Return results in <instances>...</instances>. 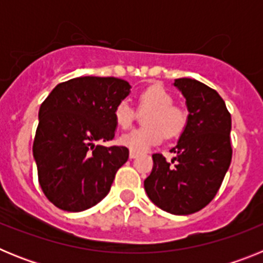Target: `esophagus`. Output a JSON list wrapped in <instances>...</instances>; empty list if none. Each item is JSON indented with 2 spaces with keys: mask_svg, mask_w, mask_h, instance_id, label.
<instances>
[{
  "mask_svg": "<svg viewBox=\"0 0 263 263\" xmlns=\"http://www.w3.org/2000/svg\"><path fill=\"white\" fill-rule=\"evenodd\" d=\"M129 157H130V159H134V158L138 157V154H137L136 152H130L129 153Z\"/></svg>",
  "mask_w": 263,
  "mask_h": 263,
  "instance_id": "esophagus-1",
  "label": "esophagus"
}]
</instances>
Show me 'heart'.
<instances>
[{"mask_svg":"<svg viewBox=\"0 0 263 263\" xmlns=\"http://www.w3.org/2000/svg\"><path fill=\"white\" fill-rule=\"evenodd\" d=\"M141 110H152L146 116L148 126L134 129L120 137L118 142L130 152L143 153L152 146L163 141L167 137H176L184 130L187 124V113L174 105L173 95L162 87H150L138 97ZM115 121L118 127L127 129L133 124L136 111L126 101L115 108Z\"/></svg>","mask_w":263,"mask_h":263,"instance_id":"b5f03b06","label":"heart"}]
</instances>
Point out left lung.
Listing matches in <instances>:
<instances>
[{"label":"left lung","instance_id":"8db88e82","mask_svg":"<svg viewBox=\"0 0 263 263\" xmlns=\"http://www.w3.org/2000/svg\"><path fill=\"white\" fill-rule=\"evenodd\" d=\"M185 99L187 124L168 163L153 154L152 174L145 179L148 199L173 215H191L212 201L232 160V118L215 89L195 79H175Z\"/></svg>","mask_w":263,"mask_h":263}]
</instances>
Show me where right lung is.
Masks as SVG:
<instances>
[{"instance_id": "obj_1", "label": "right lung", "mask_w": 263, "mask_h": 263, "mask_svg": "<svg viewBox=\"0 0 263 263\" xmlns=\"http://www.w3.org/2000/svg\"><path fill=\"white\" fill-rule=\"evenodd\" d=\"M130 88L122 79L81 76L58 84L42 103L32 155L39 184L55 206L81 212L109 194L129 150L100 143L115 137V108Z\"/></svg>"}]
</instances>
